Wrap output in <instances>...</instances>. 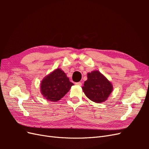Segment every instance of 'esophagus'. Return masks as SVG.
I'll list each match as a JSON object with an SVG mask.
<instances>
[{
	"mask_svg": "<svg viewBox=\"0 0 149 149\" xmlns=\"http://www.w3.org/2000/svg\"><path fill=\"white\" fill-rule=\"evenodd\" d=\"M75 84H76V85L79 86H82V83H81V82H78V83H76Z\"/></svg>",
	"mask_w": 149,
	"mask_h": 149,
	"instance_id": "obj_1",
	"label": "esophagus"
}]
</instances>
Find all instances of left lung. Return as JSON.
<instances>
[{
  "mask_svg": "<svg viewBox=\"0 0 149 149\" xmlns=\"http://www.w3.org/2000/svg\"><path fill=\"white\" fill-rule=\"evenodd\" d=\"M85 95L90 100L101 103L107 100L113 89L112 84L99 71L88 73V79L82 87Z\"/></svg>",
  "mask_w": 149,
  "mask_h": 149,
  "instance_id": "8db88e82",
  "label": "left lung"
}]
</instances>
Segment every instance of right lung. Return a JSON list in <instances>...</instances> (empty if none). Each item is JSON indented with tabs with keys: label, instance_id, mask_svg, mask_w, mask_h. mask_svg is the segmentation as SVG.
I'll return each instance as SVG.
<instances>
[{
	"label": "right lung",
	"instance_id": "1",
	"mask_svg": "<svg viewBox=\"0 0 149 149\" xmlns=\"http://www.w3.org/2000/svg\"><path fill=\"white\" fill-rule=\"evenodd\" d=\"M73 84L70 81L63 71L57 68L43 79L40 89L42 94L46 100L56 102L61 100Z\"/></svg>",
	"mask_w": 149,
	"mask_h": 149
}]
</instances>
